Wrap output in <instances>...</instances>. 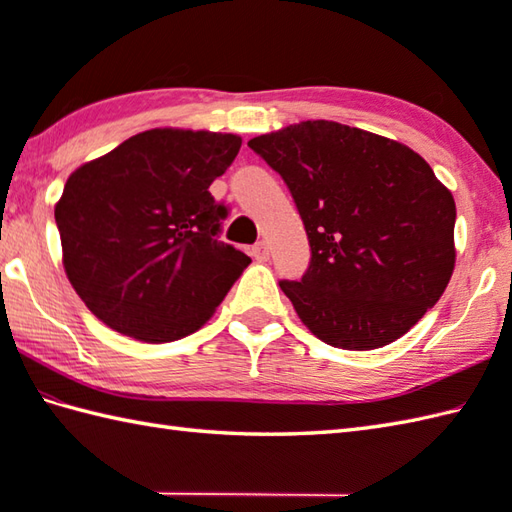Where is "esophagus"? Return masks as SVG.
Instances as JSON below:
<instances>
[{"instance_id": "34e87169", "label": "esophagus", "mask_w": 512, "mask_h": 512, "mask_svg": "<svg viewBox=\"0 0 512 512\" xmlns=\"http://www.w3.org/2000/svg\"><path fill=\"white\" fill-rule=\"evenodd\" d=\"M250 255H253L257 262H266V259L270 257V248L266 242H257L253 248H250Z\"/></svg>"}]
</instances>
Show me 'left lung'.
<instances>
[{
	"label": "left lung",
	"mask_w": 512,
	"mask_h": 512,
	"mask_svg": "<svg viewBox=\"0 0 512 512\" xmlns=\"http://www.w3.org/2000/svg\"><path fill=\"white\" fill-rule=\"evenodd\" d=\"M297 204L310 242L279 286L323 343L376 350L433 308L455 266V202L416 151L358 127L306 121L248 140Z\"/></svg>",
	"instance_id": "8db88e82"
}]
</instances>
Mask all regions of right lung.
<instances>
[{
	"mask_svg": "<svg viewBox=\"0 0 512 512\" xmlns=\"http://www.w3.org/2000/svg\"><path fill=\"white\" fill-rule=\"evenodd\" d=\"M233 134L149 129L76 169L54 209L76 295L112 330L169 343L211 319L250 264L220 242L209 187L233 165Z\"/></svg>",
	"mask_w": 512,
	"mask_h": 512,
	"instance_id": "right-lung-1",
	"label": "right lung"
}]
</instances>
